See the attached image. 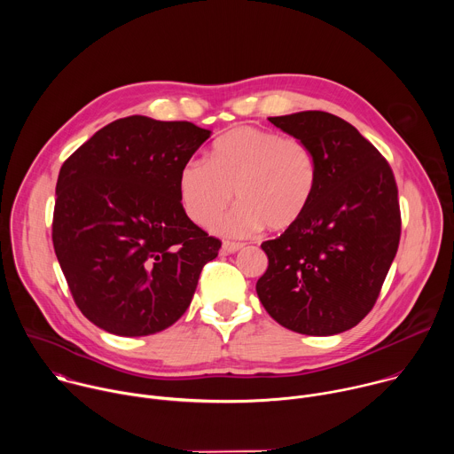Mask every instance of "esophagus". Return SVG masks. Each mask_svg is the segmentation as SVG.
Returning <instances> with one entry per match:
<instances>
[{"label":"esophagus","instance_id":"esophagus-1","mask_svg":"<svg viewBox=\"0 0 454 454\" xmlns=\"http://www.w3.org/2000/svg\"><path fill=\"white\" fill-rule=\"evenodd\" d=\"M240 247H242V244H240V242H230V240H224V242H223L221 251H223V254H231V253H237Z\"/></svg>","mask_w":454,"mask_h":454}]
</instances>
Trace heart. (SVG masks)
I'll list each match as a JSON object with an SVG mask.
<instances>
[{"mask_svg":"<svg viewBox=\"0 0 454 454\" xmlns=\"http://www.w3.org/2000/svg\"><path fill=\"white\" fill-rule=\"evenodd\" d=\"M317 161L312 147L298 138L256 127H237L223 135L207 160H190L177 177L179 201L196 224H208L235 198L231 212L212 230L226 237H247L268 226L286 231L307 214L317 190Z\"/></svg>","mask_w":454,"mask_h":454,"instance_id":"b5f03b06","label":"heart"}]
</instances>
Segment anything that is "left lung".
<instances>
[{
  "mask_svg": "<svg viewBox=\"0 0 454 454\" xmlns=\"http://www.w3.org/2000/svg\"><path fill=\"white\" fill-rule=\"evenodd\" d=\"M270 121L312 147L319 177L300 223L262 242L270 266L256 282L258 300L289 331L341 334L372 310L399 247L394 172L336 114L300 111Z\"/></svg>",
  "mask_w": 454,
  "mask_h": 454,
  "instance_id": "8db88e82",
  "label": "left lung"
}]
</instances>
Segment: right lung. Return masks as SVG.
<instances>
[{"mask_svg":"<svg viewBox=\"0 0 454 454\" xmlns=\"http://www.w3.org/2000/svg\"><path fill=\"white\" fill-rule=\"evenodd\" d=\"M212 131L127 116L102 127L60 167L53 247L81 312L102 331H165L188 309L219 253L184 214L177 177Z\"/></svg>","mask_w":454,"mask_h":454,"instance_id":"right-lung-1","label":"right lung"}]
</instances>
